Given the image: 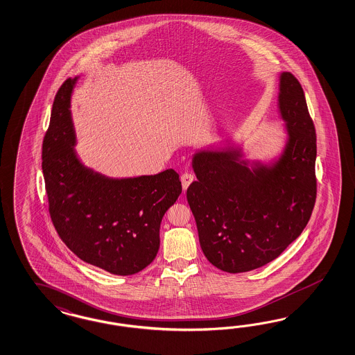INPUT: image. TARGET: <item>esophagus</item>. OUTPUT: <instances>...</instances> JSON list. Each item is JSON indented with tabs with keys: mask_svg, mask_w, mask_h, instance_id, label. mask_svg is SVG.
I'll return each instance as SVG.
<instances>
[{
	"mask_svg": "<svg viewBox=\"0 0 355 355\" xmlns=\"http://www.w3.org/2000/svg\"><path fill=\"white\" fill-rule=\"evenodd\" d=\"M193 180H195V178H193V175H192L191 173H183L182 175H181V182H182L183 191H184V190H187V187L191 184Z\"/></svg>",
	"mask_w": 355,
	"mask_h": 355,
	"instance_id": "esophagus-1",
	"label": "esophagus"
}]
</instances>
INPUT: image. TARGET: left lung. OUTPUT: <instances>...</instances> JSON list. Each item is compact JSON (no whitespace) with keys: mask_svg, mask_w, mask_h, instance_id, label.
Instances as JSON below:
<instances>
[{"mask_svg":"<svg viewBox=\"0 0 355 355\" xmlns=\"http://www.w3.org/2000/svg\"><path fill=\"white\" fill-rule=\"evenodd\" d=\"M279 110L287 123L284 153L272 166H247L238 150L200 151L192 159L198 181L187 189L205 257L236 274L261 268L297 239L316 199L315 126L304 89L280 75Z\"/></svg>","mask_w":355,"mask_h":355,"instance_id":"left-lung-1","label":"left lung"}]
</instances>
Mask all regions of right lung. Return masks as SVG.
<instances>
[{"label": "right lung", "mask_w": 355, "mask_h": 355, "mask_svg": "<svg viewBox=\"0 0 355 355\" xmlns=\"http://www.w3.org/2000/svg\"><path fill=\"white\" fill-rule=\"evenodd\" d=\"M67 78L54 98L42 144L49 213L59 238L77 257L115 275H133L153 262L160 223L182 186L178 173L112 180L84 166L73 146Z\"/></svg>", "instance_id": "1"}]
</instances>
